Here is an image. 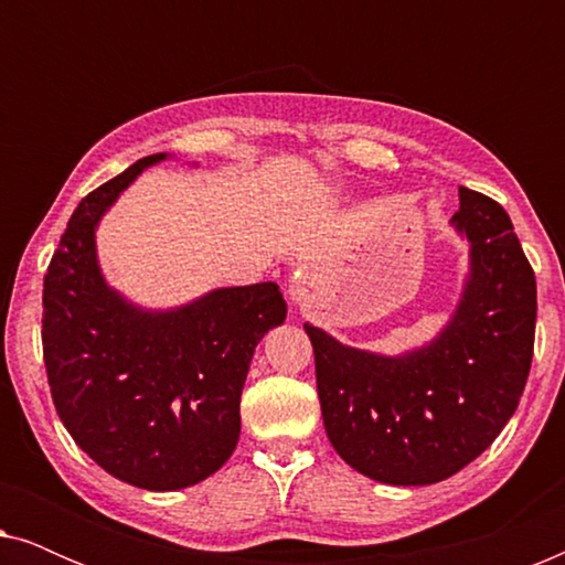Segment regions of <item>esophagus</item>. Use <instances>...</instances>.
Here are the masks:
<instances>
[{
	"label": "esophagus",
	"mask_w": 565,
	"mask_h": 565,
	"mask_svg": "<svg viewBox=\"0 0 565 565\" xmlns=\"http://www.w3.org/2000/svg\"><path fill=\"white\" fill-rule=\"evenodd\" d=\"M308 288H311V277L306 273H296L292 275V280L288 282V296L292 303H303L308 298Z\"/></svg>",
	"instance_id": "34e87169"
}]
</instances>
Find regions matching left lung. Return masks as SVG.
Listing matches in <instances>:
<instances>
[{"instance_id":"left-lung-1","label":"left lung","mask_w":565,"mask_h":565,"mask_svg":"<svg viewBox=\"0 0 565 565\" xmlns=\"http://www.w3.org/2000/svg\"><path fill=\"white\" fill-rule=\"evenodd\" d=\"M452 228L470 269L431 342L377 354L303 323L323 427L347 466L391 486H429L473 462L520 404L532 365L537 285L497 200L460 188Z\"/></svg>"}]
</instances>
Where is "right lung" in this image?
Instances as JSON below:
<instances>
[{
    "label": "right lung",
    "mask_w": 565,
    "mask_h": 565,
    "mask_svg": "<svg viewBox=\"0 0 565 565\" xmlns=\"http://www.w3.org/2000/svg\"><path fill=\"white\" fill-rule=\"evenodd\" d=\"M151 153L89 192L43 280V360L74 443L138 489L177 491L236 450L254 350L288 316L275 282L218 288L169 311L130 303L105 282L95 231Z\"/></svg>",
    "instance_id": "obj_1"
}]
</instances>
